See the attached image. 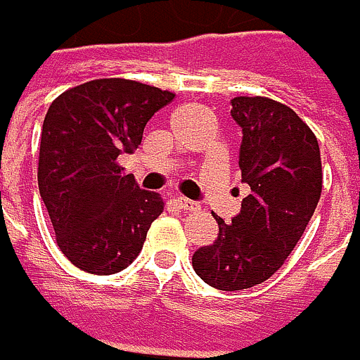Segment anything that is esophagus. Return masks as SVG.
<instances>
[{
  "label": "esophagus",
  "instance_id": "34e87169",
  "mask_svg": "<svg viewBox=\"0 0 360 360\" xmlns=\"http://www.w3.org/2000/svg\"><path fill=\"white\" fill-rule=\"evenodd\" d=\"M176 206L180 208V210H188V212H192V210H198L200 206L196 204V202L188 200L184 196H180V198H176Z\"/></svg>",
  "mask_w": 360,
  "mask_h": 360
}]
</instances>
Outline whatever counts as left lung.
Wrapping results in <instances>:
<instances>
[{
    "label": "left lung",
    "mask_w": 360,
    "mask_h": 360,
    "mask_svg": "<svg viewBox=\"0 0 360 360\" xmlns=\"http://www.w3.org/2000/svg\"><path fill=\"white\" fill-rule=\"evenodd\" d=\"M230 104L250 194L229 224L214 214L218 238L194 252L192 266L218 290H244L270 278L297 246L321 198L323 166L316 136L295 110L262 96Z\"/></svg>",
    "instance_id": "8db88e82"
}]
</instances>
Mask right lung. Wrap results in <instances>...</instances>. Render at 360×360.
<instances>
[{"label": "right lung", "instance_id": "add662e5", "mask_svg": "<svg viewBox=\"0 0 360 360\" xmlns=\"http://www.w3.org/2000/svg\"><path fill=\"white\" fill-rule=\"evenodd\" d=\"M176 94L124 77H102L60 94L39 142L37 186L68 260L90 274H116L140 255L162 214L158 192L140 190L118 164L148 120Z\"/></svg>", "mask_w": 360, "mask_h": 360}]
</instances>
